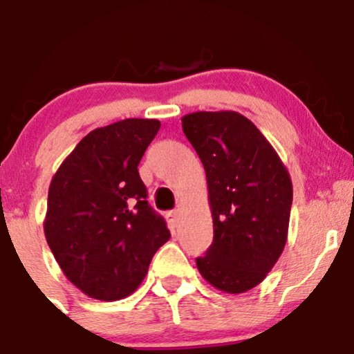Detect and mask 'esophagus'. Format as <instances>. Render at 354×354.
Returning <instances> with one entry per match:
<instances>
[{
  "instance_id": "esophagus-1",
  "label": "esophagus",
  "mask_w": 354,
  "mask_h": 354,
  "mask_svg": "<svg viewBox=\"0 0 354 354\" xmlns=\"http://www.w3.org/2000/svg\"><path fill=\"white\" fill-rule=\"evenodd\" d=\"M166 218H168V221L171 223L173 226H176L178 218H180V213H178V209H173V211H169L168 214H166Z\"/></svg>"
}]
</instances>
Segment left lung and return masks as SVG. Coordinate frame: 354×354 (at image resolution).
I'll use <instances>...</instances> for the list:
<instances>
[{
	"mask_svg": "<svg viewBox=\"0 0 354 354\" xmlns=\"http://www.w3.org/2000/svg\"><path fill=\"white\" fill-rule=\"evenodd\" d=\"M183 133L205 166L213 243L196 258L203 278L225 293L258 286L281 256L293 185L270 141L236 111H196Z\"/></svg>",
	"mask_w": 354,
	"mask_h": 354,
	"instance_id": "left-lung-1",
	"label": "left lung"
}]
</instances>
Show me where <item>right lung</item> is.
Segmentation results:
<instances>
[{
  "label": "right lung",
  "instance_id": "add662e5",
  "mask_svg": "<svg viewBox=\"0 0 354 354\" xmlns=\"http://www.w3.org/2000/svg\"><path fill=\"white\" fill-rule=\"evenodd\" d=\"M160 126L128 118L93 129L53 176L44 236L64 276L89 298L131 295L171 236L138 173Z\"/></svg>",
  "mask_w": 354,
  "mask_h": 354
}]
</instances>
